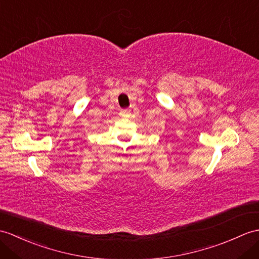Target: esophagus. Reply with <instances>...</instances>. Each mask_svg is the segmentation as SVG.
<instances>
[{"instance_id":"1","label":"esophagus","mask_w":259,"mask_h":259,"mask_svg":"<svg viewBox=\"0 0 259 259\" xmlns=\"http://www.w3.org/2000/svg\"><path fill=\"white\" fill-rule=\"evenodd\" d=\"M130 115H131V112H130L129 109H123V110L120 111V116L123 117V118H128Z\"/></svg>"}]
</instances>
